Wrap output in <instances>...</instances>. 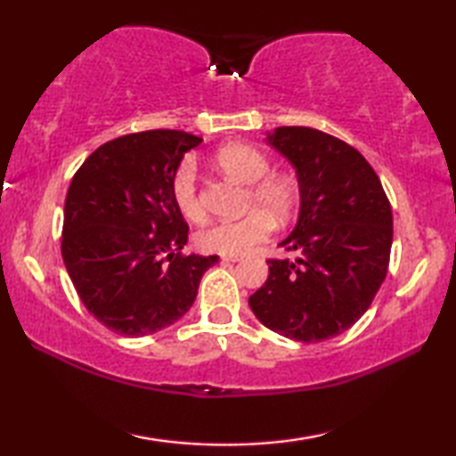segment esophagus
<instances>
[{"instance_id": "esophagus-1", "label": "esophagus", "mask_w": 456, "mask_h": 456, "mask_svg": "<svg viewBox=\"0 0 456 456\" xmlns=\"http://www.w3.org/2000/svg\"><path fill=\"white\" fill-rule=\"evenodd\" d=\"M239 259H241L239 256H223V261H227V264H235Z\"/></svg>"}]
</instances>
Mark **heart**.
<instances>
[{"instance_id": "b5f03b06", "label": "heart", "mask_w": 456, "mask_h": 456, "mask_svg": "<svg viewBox=\"0 0 456 456\" xmlns=\"http://www.w3.org/2000/svg\"><path fill=\"white\" fill-rule=\"evenodd\" d=\"M219 168L235 181L251 184L247 195V211L239 221L213 223L199 231L195 243L200 251L217 256H245L253 247L267 241L275 223L293 219L299 207L297 184L288 176L269 175L272 165L264 152L245 142H229L215 152ZM173 203L184 219L199 223L205 219V203L200 199L197 165L184 159L176 167L171 181Z\"/></svg>"}]
</instances>
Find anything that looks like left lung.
I'll use <instances>...</instances> for the list:
<instances>
[{
	"mask_svg": "<svg viewBox=\"0 0 456 456\" xmlns=\"http://www.w3.org/2000/svg\"><path fill=\"white\" fill-rule=\"evenodd\" d=\"M267 142L297 173L299 219L280 243L296 261L269 259L267 281L249 297L265 328L322 342L356 323L388 272L392 209L368 160L339 138L280 126Z\"/></svg>",
	"mask_w": 456,
	"mask_h": 456,
	"instance_id": "1",
	"label": "left lung"
}]
</instances>
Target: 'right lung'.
<instances>
[{"instance_id":"add662e5","label":"right lung","mask_w":456,"mask_h":456,"mask_svg":"<svg viewBox=\"0 0 456 456\" xmlns=\"http://www.w3.org/2000/svg\"><path fill=\"white\" fill-rule=\"evenodd\" d=\"M203 138L146 130L114 138L70 183L61 257L86 310L108 330L141 338L189 312L217 256H184L189 225L171 197L183 154Z\"/></svg>"}]
</instances>
